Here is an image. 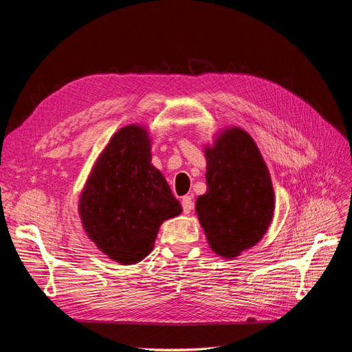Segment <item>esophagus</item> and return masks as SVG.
<instances>
[{"label":"esophagus","mask_w":352,"mask_h":352,"mask_svg":"<svg viewBox=\"0 0 352 352\" xmlns=\"http://www.w3.org/2000/svg\"><path fill=\"white\" fill-rule=\"evenodd\" d=\"M182 208H184L185 214H189V212L192 211V208H194V201H192V198H190L189 195H186V197L182 198Z\"/></svg>","instance_id":"esophagus-1"}]
</instances>
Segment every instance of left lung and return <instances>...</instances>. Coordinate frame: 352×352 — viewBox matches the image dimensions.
I'll return each instance as SVG.
<instances>
[{
  "instance_id": "8db88e82",
  "label": "left lung",
  "mask_w": 352,
  "mask_h": 352,
  "mask_svg": "<svg viewBox=\"0 0 352 352\" xmlns=\"http://www.w3.org/2000/svg\"><path fill=\"white\" fill-rule=\"evenodd\" d=\"M207 192L197 214L210 247L232 258L257 243L269 229L274 192L269 168L252 138L239 127L223 131L206 148Z\"/></svg>"
}]
</instances>
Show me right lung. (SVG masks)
I'll return each mask as SVG.
<instances>
[{"instance_id":"right-lung-1","label":"right lung","mask_w":352,"mask_h":352,"mask_svg":"<svg viewBox=\"0 0 352 352\" xmlns=\"http://www.w3.org/2000/svg\"><path fill=\"white\" fill-rule=\"evenodd\" d=\"M182 207L151 164V141L141 126L117 131L95 162L79 201L89 239L120 264L144 260L162 223Z\"/></svg>"}]
</instances>
